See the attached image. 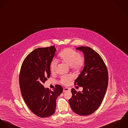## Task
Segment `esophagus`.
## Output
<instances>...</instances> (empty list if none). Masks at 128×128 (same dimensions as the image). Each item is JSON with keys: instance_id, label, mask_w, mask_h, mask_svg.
<instances>
[{"instance_id": "esophagus-1", "label": "esophagus", "mask_w": 128, "mask_h": 128, "mask_svg": "<svg viewBox=\"0 0 128 128\" xmlns=\"http://www.w3.org/2000/svg\"><path fill=\"white\" fill-rule=\"evenodd\" d=\"M68 90H69V88H64L63 91V92H66L67 91H68Z\"/></svg>"}]
</instances>
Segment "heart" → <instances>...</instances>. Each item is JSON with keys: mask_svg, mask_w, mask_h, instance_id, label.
<instances>
[{"mask_svg": "<svg viewBox=\"0 0 128 128\" xmlns=\"http://www.w3.org/2000/svg\"><path fill=\"white\" fill-rule=\"evenodd\" d=\"M60 59L63 62L71 66L72 69L74 71H80L84 65V61L82 59L80 54L72 48H67L62 50L59 54ZM57 65L56 60H52L50 64V70L52 73L54 72ZM71 77L69 76H62L60 80V82L64 85L69 84Z\"/></svg>", "mask_w": 128, "mask_h": 128, "instance_id": "b5f03b06", "label": "heart"}]
</instances>
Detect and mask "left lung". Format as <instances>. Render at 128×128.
Instances as JSON below:
<instances>
[{"label":"left lung","mask_w":128,"mask_h":128,"mask_svg":"<svg viewBox=\"0 0 128 128\" xmlns=\"http://www.w3.org/2000/svg\"><path fill=\"white\" fill-rule=\"evenodd\" d=\"M76 50L84 54V67L74 84L82 87L83 90L77 92L72 88L69 102L74 113L86 116L95 112L103 100L108 85V71L102 57L93 49L80 46Z\"/></svg>","instance_id":"left-lung-1"}]
</instances>
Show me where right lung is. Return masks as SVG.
<instances>
[{"instance_id":"obj_1","label":"right lung","mask_w":128,"mask_h":128,"mask_svg":"<svg viewBox=\"0 0 128 128\" xmlns=\"http://www.w3.org/2000/svg\"><path fill=\"white\" fill-rule=\"evenodd\" d=\"M56 50L54 46L38 48L24 60L19 76L21 93L30 110L38 117L44 118L55 112L56 100L63 92L61 85L51 91L43 84L50 78V64Z\"/></svg>"}]
</instances>
